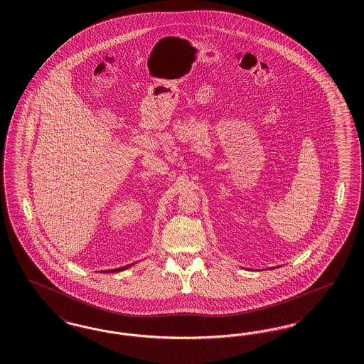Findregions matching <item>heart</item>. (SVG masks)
I'll return each mask as SVG.
<instances>
[{
    "label": "heart",
    "mask_w": 364,
    "mask_h": 364,
    "mask_svg": "<svg viewBox=\"0 0 364 364\" xmlns=\"http://www.w3.org/2000/svg\"><path fill=\"white\" fill-rule=\"evenodd\" d=\"M138 156L139 154L135 150H125L119 146H112L107 150L110 177L122 178V176L134 166Z\"/></svg>",
    "instance_id": "heart-1"
}]
</instances>
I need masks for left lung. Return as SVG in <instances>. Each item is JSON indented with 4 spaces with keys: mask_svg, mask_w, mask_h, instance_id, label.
Instances as JSON below:
<instances>
[{
    "mask_svg": "<svg viewBox=\"0 0 364 364\" xmlns=\"http://www.w3.org/2000/svg\"><path fill=\"white\" fill-rule=\"evenodd\" d=\"M124 269H127V267H124ZM119 272H120V269H119Z\"/></svg>",
    "mask_w": 364,
    "mask_h": 364,
    "instance_id": "8db88e82",
    "label": "left lung"
}]
</instances>
